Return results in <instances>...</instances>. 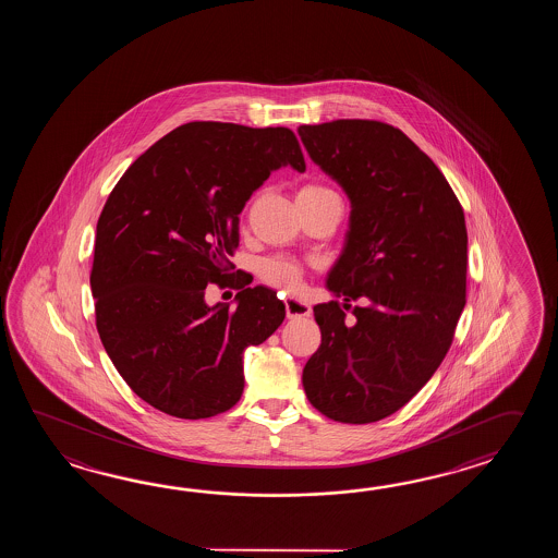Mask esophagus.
I'll return each mask as SVG.
<instances>
[{
    "label": "esophagus",
    "instance_id": "esophagus-1",
    "mask_svg": "<svg viewBox=\"0 0 558 558\" xmlns=\"http://www.w3.org/2000/svg\"><path fill=\"white\" fill-rule=\"evenodd\" d=\"M284 311H287V319H301V317H308L311 315V305L293 299V296H287L284 299Z\"/></svg>",
    "mask_w": 558,
    "mask_h": 558
}]
</instances>
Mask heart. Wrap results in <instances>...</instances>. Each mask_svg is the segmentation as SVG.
<instances>
[{"label": "heart", "mask_w": 558, "mask_h": 558, "mask_svg": "<svg viewBox=\"0 0 558 558\" xmlns=\"http://www.w3.org/2000/svg\"><path fill=\"white\" fill-rule=\"evenodd\" d=\"M319 193H329V190H323L319 185H307L299 191V195H319ZM259 275L263 281L271 287L293 291L303 279V269L295 262H289L283 257H271L262 263Z\"/></svg>", "instance_id": "b5f03b06"}]
</instances>
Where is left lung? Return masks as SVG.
Listing matches in <instances>:
<instances>
[{
	"label": "left lung",
	"instance_id": "8db88e82",
	"mask_svg": "<svg viewBox=\"0 0 558 558\" xmlns=\"http://www.w3.org/2000/svg\"><path fill=\"white\" fill-rule=\"evenodd\" d=\"M299 137L351 203L335 296L315 305L320 347L303 368L308 403L339 423L392 415L425 387L452 343L466 295L463 207L403 131L367 119L301 125Z\"/></svg>",
	"mask_w": 558,
	"mask_h": 558
}]
</instances>
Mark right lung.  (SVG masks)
Segmentation results:
<instances>
[{"label":"right lung","instance_id":"1","mask_svg":"<svg viewBox=\"0 0 558 558\" xmlns=\"http://www.w3.org/2000/svg\"><path fill=\"white\" fill-rule=\"evenodd\" d=\"M305 171L295 133L193 121L119 179L95 229L92 293L107 355L145 403L179 418L226 413L243 392V351L269 339L284 303L238 281L235 308L207 305L239 245V215L281 167Z\"/></svg>","mask_w":558,"mask_h":558}]
</instances>
